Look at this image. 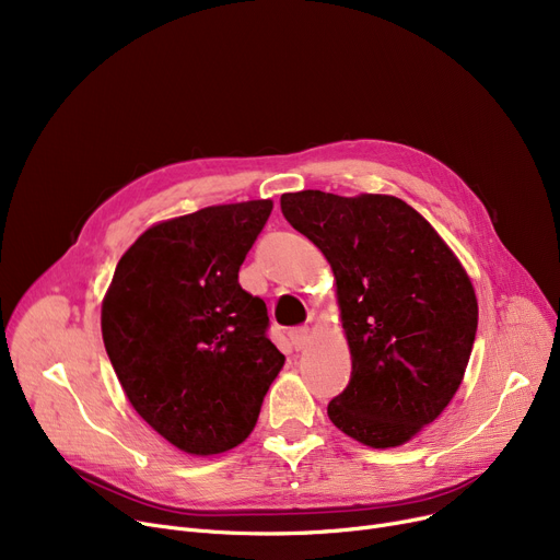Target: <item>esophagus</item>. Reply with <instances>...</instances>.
Instances as JSON below:
<instances>
[{"label":"esophagus","mask_w":560,"mask_h":560,"mask_svg":"<svg viewBox=\"0 0 560 560\" xmlns=\"http://www.w3.org/2000/svg\"><path fill=\"white\" fill-rule=\"evenodd\" d=\"M308 338H311V329L308 327H298V329L290 331V342H292V347H295L298 351L304 349Z\"/></svg>","instance_id":"obj_1"}]
</instances>
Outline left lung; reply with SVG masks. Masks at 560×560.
<instances>
[{
  "label": "left lung",
  "instance_id": "1",
  "mask_svg": "<svg viewBox=\"0 0 560 560\" xmlns=\"http://www.w3.org/2000/svg\"><path fill=\"white\" fill-rule=\"evenodd\" d=\"M285 220L327 256L351 354L329 420L359 443H408L454 399L477 336L475 285L450 245L393 195H281Z\"/></svg>",
  "mask_w": 560,
  "mask_h": 560
}]
</instances>
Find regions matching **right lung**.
<instances>
[{
	"label": "right lung",
	"instance_id": "obj_1",
	"mask_svg": "<svg viewBox=\"0 0 560 560\" xmlns=\"http://www.w3.org/2000/svg\"><path fill=\"white\" fill-rule=\"evenodd\" d=\"M272 199L206 206L147 229L102 302V338L136 413L190 456L238 447L285 357L238 270Z\"/></svg>",
	"mask_w": 560,
	"mask_h": 560
}]
</instances>
